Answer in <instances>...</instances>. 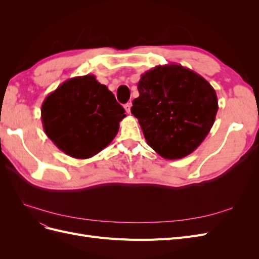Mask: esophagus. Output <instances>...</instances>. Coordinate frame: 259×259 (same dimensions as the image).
Masks as SVG:
<instances>
[{
  "mask_svg": "<svg viewBox=\"0 0 259 259\" xmlns=\"http://www.w3.org/2000/svg\"><path fill=\"white\" fill-rule=\"evenodd\" d=\"M124 108H125V111H126L127 113H131V108H132V103H127L124 105Z\"/></svg>",
  "mask_w": 259,
  "mask_h": 259,
  "instance_id": "obj_1",
  "label": "esophagus"
}]
</instances>
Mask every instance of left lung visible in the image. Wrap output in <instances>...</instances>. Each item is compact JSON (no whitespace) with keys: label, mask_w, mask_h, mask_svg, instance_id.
I'll return each mask as SVG.
<instances>
[{"label":"left lung","mask_w":259,"mask_h":259,"mask_svg":"<svg viewBox=\"0 0 259 259\" xmlns=\"http://www.w3.org/2000/svg\"><path fill=\"white\" fill-rule=\"evenodd\" d=\"M131 112L147 144L162 158L182 159L205 139L218 110L216 92L203 76L177 64L142 74Z\"/></svg>","instance_id":"1"}]
</instances>
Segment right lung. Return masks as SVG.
<instances>
[{"label": "right lung", "instance_id": "add662e5", "mask_svg": "<svg viewBox=\"0 0 259 259\" xmlns=\"http://www.w3.org/2000/svg\"><path fill=\"white\" fill-rule=\"evenodd\" d=\"M125 116L112 92L93 74L61 83L41 108L45 134L59 150L75 159L92 158L106 148Z\"/></svg>", "mask_w": 259, "mask_h": 259}]
</instances>
